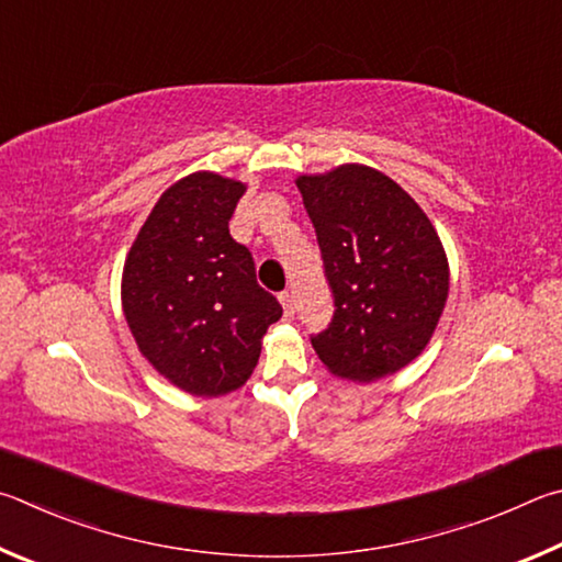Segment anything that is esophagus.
Wrapping results in <instances>:
<instances>
[{"label": "esophagus", "instance_id": "1", "mask_svg": "<svg viewBox=\"0 0 562 562\" xmlns=\"http://www.w3.org/2000/svg\"><path fill=\"white\" fill-rule=\"evenodd\" d=\"M279 301H281V306H283V316L286 318H293V311H296V303H293V296L289 291H283L281 296H279Z\"/></svg>", "mask_w": 562, "mask_h": 562}]
</instances>
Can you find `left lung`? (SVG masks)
<instances>
[{
  "label": "left lung",
  "mask_w": 562,
  "mask_h": 562,
  "mask_svg": "<svg viewBox=\"0 0 562 562\" xmlns=\"http://www.w3.org/2000/svg\"><path fill=\"white\" fill-rule=\"evenodd\" d=\"M296 184L336 299L313 350L342 380L395 375L422 356L447 306L449 261L435 224L375 167L348 162Z\"/></svg>",
  "instance_id": "1"
}]
</instances>
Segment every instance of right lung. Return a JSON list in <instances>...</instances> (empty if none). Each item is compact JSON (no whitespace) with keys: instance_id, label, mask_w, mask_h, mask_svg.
Wrapping results in <instances>:
<instances>
[{"instance_id":"obj_1","label":"right lung","mask_w":562,"mask_h":562,"mask_svg":"<svg viewBox=\"0 0 562 562\" xmlns=\"http://www.w3.org/2000/svg\"><path fill=\"white\" fill-rule=\"evenodd\" d=\"M246 184L210 170L167 187L125 256L121 301L137 350L182 392L239 390L281 306L229 234Z\"/></svg>"}]
</instances>
